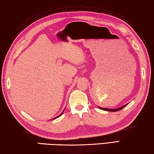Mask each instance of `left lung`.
Instances as JSON below:
<instances>
[{"label":"left lung","instance_id":"1","mask_svg":"<svg viewBox=\"0 0 154 154\" xmlns=\"http://www.w3.org/2000/svg\"><path fill=\"white\" fill-rule=\"evenodd\" d=\"M127 106V105H125V106H123V107H121V108H117V109H108V108H100L99 107V108L100 109H103V110H106V111H110V112H116V111H119V110H120V109H123L124 107H125Z\"/></svg>","mask_w":154,"mask_h":154}]
</instances>
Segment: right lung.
I'll return each mask as SVG.
<instances>
[{
  "label": "right lung",
  "instance_id": "obj_1",
  "mask_svg": "<svg viewBox=\"0 0 154 154\" xmlns=\"http://www.w3.org/2000/svg\"><path fill=\"white\" fill-rule=\"evenodd\" d=\"M62 113H63V112H62ZM62 114H60V115L59 116H57V117H55V119H56V118H57V117H59V116H60L61 115H62Z\"/></svg>",
  "mask_w": 154,
  "mask_h": 154
}]
</instances>
